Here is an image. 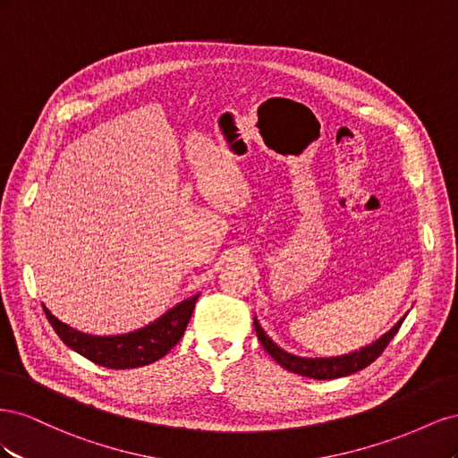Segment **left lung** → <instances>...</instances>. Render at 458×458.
Returning a JSON list of instances; mask_svg holds the SVG:
<instances>
[{
  "mask_svg": "<svg viewBox=\"0 0 458 458\" xmlns=\"http://www.w3.org/2000/svg\"><path fill=\"white\" fill-rule=\"evenodd\" d=\"M405 317H407V313L401 317L399 321L390 330H387L386 335H382L377 342L365 345V348H361L359 352L338 355V357H315V359L298 357V355H293V353L281 350L279 345H276L266 335V332H263L256 317H254V327H256V335H258L263 348H266V352L283 369H286L290 372H296V374H300V377H308V378H315V380H332V378L350 377V374L369 367L374 359H378L380 353L386 350V345L390 344L392 338L397 335V330H399L401 323L405 321Z\"/></svg>",
  "mask_w": 458,
  "mask_h": 458,
  "instance_id": "1",
  "label": "left lung"
}]
</instances>
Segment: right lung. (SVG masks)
Masks as SVG:
<instances>
[{
  "mask_svg": "<svg viewBox=\"0 0 458 458\" xmlns=\"http://www.w3.org/2000/svg\"><path fill=\"white\" fill-rule=\"evenodd\" d=\"M197 300L199 294L183 300L175 308L158 317L155 323L118 336L84 335V332L61 323L46 306L44 311L53 330L57 332L68 348L84 355L95 365L106 369H137L158 361L182 340Z\"/></svg>",
  "mask_w": 458,
  "mask_h": 458,
  "instance_id": "obj_1",
  "label": "right lung"
}]
</instances>
